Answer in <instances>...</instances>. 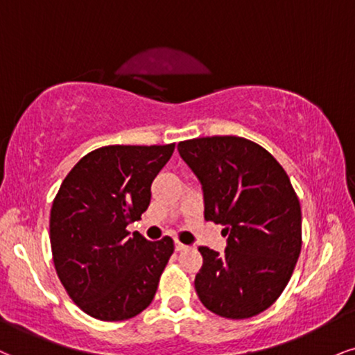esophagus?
Returning <instances> with one entry per match:
<instances>
[{
	"mask_svg": "<svg viewBox=\"0 0 355 355\" xmlns=\"http://www.w3.org/2000/svg\"><path fill=\"white\" fill-rule=\"evenodd\" d=\"M175 250H177V251H185V250H189V246L183 245V243H180L178 240H175Z\"/></svg>",
	"mask_w": 355,
	"mask_h": 355,
	"instance_id": "esophagus-1",
	"label": "esophagus"
}]
</instances>
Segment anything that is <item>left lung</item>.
<instances>
[{
  "label": "left lung",
  "instance_id": "1",
  "mask_svg": "<svg viewBox=\"0 0 355 355\" xmlns=\"http://www.w3.org/2000/svg\"><path fill=\"white\" fill-rule=\"evenodd\" d=\"M177 148L202 182L205 220L228 234L225 253L200 248L196 294L221 318L258 315L284 291L301 253V205L288 173L243 137H200Z\"/></svg>",
  "mask_w": 355,
  "mask_h": 355
}]
</instances>
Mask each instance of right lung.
Instances as JSON below:
<instances>
[{
    "mask_svg": "<svg viewBox=\"0 0 355 355\" xmlns=\"http://www.w3.org/2000/svg\"><path fill=\"white\" fill-rule=\"evenodd\" d=\"M175 144L105 145L72 166L49 218L59 281L80 311L127 321L147 309L173 253V240L129 236L127 225L150 205V187Z\"/></svg>",
    "mask_w": 355,
    "mask_h": 355,
    "instance_id": "obj_1",
    "label": "right lung"
}]
</instances>
